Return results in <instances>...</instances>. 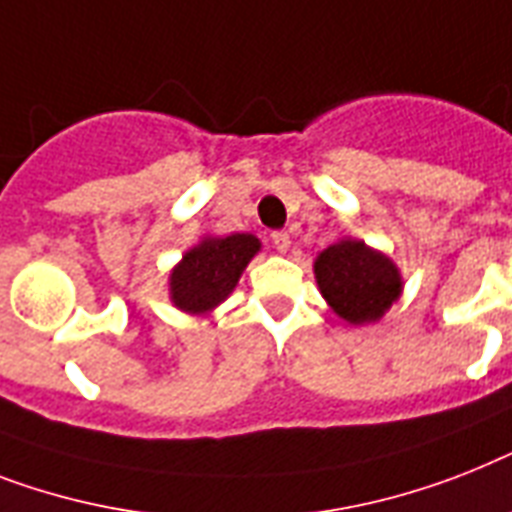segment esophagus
I'll list each match as a JSON object with an SVG mask.
<instances>
[{"instance_id": "34e87169", "label": "esophagus", "mask_w": 512, "mask_h": 512, "mask_svg": "<svg viewBox=\"0 0 512 512\" xmlns=\"http://www.w3.org/2000/svg\"><path fill=\"white\" fill-rule=\"evenodd\" d=\"M270 239H273V247H276L278 252H286V249H289V244H292V236H289V231H273V234H270Z\"/></svg>"}]
</instances>
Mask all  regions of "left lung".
Wrapping results in <instances>:
<instances>
[{"instance_id": "1", "label": "left lung", "mask_w": 512, "mask_h": 512, "mask_svg": "<svg viewBox=\"0 0 512 512\" xmlns=\"http://www.w3.org/2000/svg\"><path fill=\"white\" fill-rule=\"evenodd\" d=\"M315 278L334 313L350 323L378 321L402 292L392 260L355 239L323 249L315 260Z\"/></svg>"}]
</instances>
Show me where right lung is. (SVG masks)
I'll list each match as a JSON object with an SVG mask.
<instances>
[{"instance_id": "right-lung-1", "label": "right lung", "mask_w": 512, "mask_h": 512, "mask_svg": "<svg viewBox=\"0 0 512 512\" xmlns=\"http://www.w3.org/2000/svg\"><path fill=\"white\" fill-rule=\"evenodd\" d=\"M260 249L252 234L205 239L170 273V297L186 313H207L234 292L242 270Z\"/></svg>"}]
</instances>
